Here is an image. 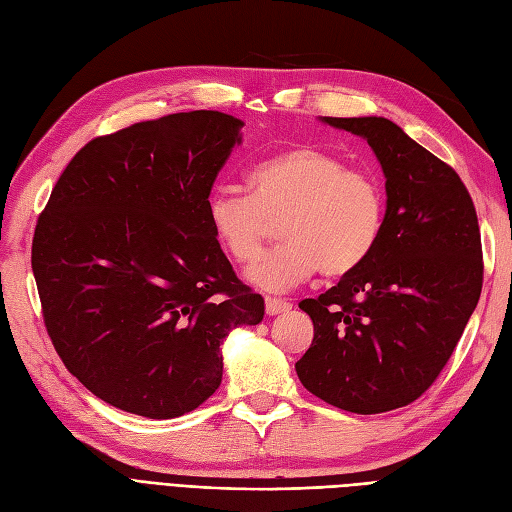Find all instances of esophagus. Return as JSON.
Instances as JSON below:
<instances>
[{"label": "esophagus", "mask_w": 512, "mask_h": 512, "mask_svg": "<svg viewBox=\"0 0 512 512\" xmlns=\"http://www.w3.org/2000/svg\"><path fill=\"white\" fill-rule=\"evenodd\" d=\"M292 305L286 301V299H277V297H267L265 299V309L269 316H275V314H284L288 312Z\"/></svg>", "instance_id": "obj_1"}]
</instances>
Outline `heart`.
Returning a JSON list of instances; mask_svg holds the SVG:
<instances>
[{
    "label": "heart",
    "mask_w": 512,
    "mask_h": 512,
    "mask_svg": "<svg viewBox=\"0 0 512 512\" xmlns=\"http://www.w3.org/2000/svg\"><path fill=\"white\" fill-rule=\"evenodd\" d=\"M247 194L220 188L207 200L211 235L237 265H252L280 222L277 245L250 271L265 290H288L316 271L346 277L380 243L386 196L363 168L314 145H294L258 160L245 175Z\"/></svg>",
    "instance_id": "heart-1"
}]
</instances>
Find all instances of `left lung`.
I'll return each mask as SVG.
<instances>
[{
  "label": "left lung",
  "instance_id": "8db88e82",
  "mask_svg": "<svg viewBox=\"0 0 512 512\" xmlns=\"http://www.w3.org/2000/svg\"><path fill=\"white\" fill-rule=\"evenodd\" d=\"M367 138L386 177V218L365 265L318 299L297 361L309 393L356 414L412 404L436 382L483 290L472 196L448 166L384 117H324Z\"/></svg>",
  "mask_w": 512,
  "mask_h": 512
}]
</instances>
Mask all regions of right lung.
Listing matches in <instances>:
<instances>
[{
	"label": "right lung",
	"instance_id": "obj_1",
	"mask_svg": "<svg viewBox=\"0 0 512 512\" xmlns=\"http://www.w3.org/2000/svg\"><path fill=\"white\" fill-rule=\"evenodd\" d=\"M241 126L192 111L98 136L40 213L32 269L46 333L70 374L119 410H196L222 382L228 333L265 316L207 222Z\"/></svg>",
	"mask_w": 512,
	"mask_h": 512
}]
</instances>
